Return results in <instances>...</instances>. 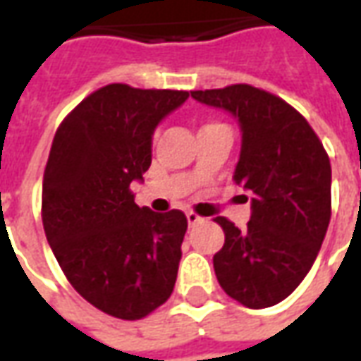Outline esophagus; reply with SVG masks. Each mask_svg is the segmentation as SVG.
Returning a JSON list of instances; mask_svg holds the SVG:
<instances>
[{
    "label": "esophagus",
    "mask_w": 361,
    "mask_h": 361,
    "mask_svg": "<svg viewBox=\"0 0 361 361\" xmlns=\"http://www.w3.org/2000/svg\"><path fill=\"white\" fill-rule=\"evenodd\" d=\"M203 220H204L203 216H199L197 212H193V211L188 212V224H189V226H191V228L197 226V224H201Z\"/></svg>",
    "instance_id": "esophagus-1"
}]
</instances>
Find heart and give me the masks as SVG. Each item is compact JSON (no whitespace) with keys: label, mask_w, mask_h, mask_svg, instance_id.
Here are the masks:
<instances>
[{"label":"heart","mask_w":361,"mask_h":361,"mask_svg":"<svg viewBox=\"0 0 361 361\" xmlns=\"http://www.w3.org/2000/svg\"><path fill=\"white\" fill-rule=\"evenodd\" d=\"M211 126H219V123H207V126H204V127H211ZM204 127H203V129H204Z\"/></svg>","instance_id":"b5f03b06"}]
</instances>
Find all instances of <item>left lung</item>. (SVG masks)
I'll return each mask as SVG.
<instances>
[{
  "label": "left lung",
  "mask_w": 361,
  "mask_h": 361,
  "mask_svg": "<svg viewBox=\"0 0 361 361\" xmlns=\"http://www.w3.org/2000/svg\"><path fill=\"white\" fill-rule=\"evenodd\" d=\"M242 126L234 180L250 191L247 228L216 216L224 245L212 257L222 290L251 310L271 307L300 286L331 220V160L317 133L280 96L245 82L191 90ZM247 199V197H245Z\"/></svg>",
  "instance_id": "left-lung-1"
}]
</instances>
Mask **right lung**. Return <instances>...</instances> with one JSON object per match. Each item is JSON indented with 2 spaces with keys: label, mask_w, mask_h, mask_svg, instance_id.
Here are the masks:
<instances>
[{
  "label": "right lung",
  "mask_w": 361,
  "mask_h": 361,
  "mask_svg": "<svg viewBox=\"0 0 361 361\" xmlns=\"http://www.w3.org/2000/svg\"><path fill=\"white\" fill-rule=\"evenodd\" d=\"M188 90L111 82L59 123L42 181V224L61 271L111 317L137 321L172 295L188 219L135 203L158 121Z\"/></svg>",
  "instance_id": "obj_1"
}]
</instances>
